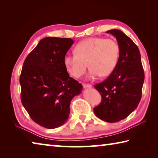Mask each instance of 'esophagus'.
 I'll return each instance as SVG.
<instances>
[{"label": "esophagus", "mask_w": 158, "mask_h": 158, "mask_svg": "<svg viewBox=\"0 0 158 158\" xmlns=\"http://www.w3.org/2000/svg\"><path fill=\"white\" fill-rule=\"evenodd\" d=\"M83 87L85 88V89H86V88H91L92 85L88 84H83Z\"/></svg>", "instance_id": "34e87169"}]
</instances>
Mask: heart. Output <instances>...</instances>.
<instances>
[{
	"label": "heart",
	"mask_w": 158,
	"mask_h": 158,
	"mask_svg": "<svg viewBox=\"0 0 158 158\" xmlns=\"http://www.w3.org/2000/svg\"><path fill=\"white\" fill-rule=\"evenodd\" d=\"M74 54H67L63 63L68 73L79 78L85 73L87 63L89 76L94 79L98 76L107 77L113 73L117 65L120 47L113 39L90 37L80 42L74 48Z\"/></svg>",
	"instance_id": "b5f03b06"
}]
</instances>
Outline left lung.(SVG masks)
Masks as SVG:
<instances>
[{"label":"left lung","instance_id":"1","mask_svg":"<svg viewBox=\"0 0 158 158\" xmlns=\"http://www.w3.org/2000/svg\"><path fill=\"white\" fill-rule=\"evenodd\" d=\"M116 37L120 47L117 65L108 78L95 85L102 102L94 108L96 116L104 121L116 123L135 110L141 98L144 72L137 45L121 31H106Z\"/></svg>","mask_w":158,"mask_h":158}]
</instances>
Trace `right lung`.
<instances>
[{"mask_svg":"<svg viewBox=\"0 0 158 158\" xmlns=\"http://www.w3.org/2000/svg\"><path fill=\"white\" fill-rule=\"evenodd\" d=\"M73 43L70 38L44 37L28 55L22 67L21 103L32 120L47 129L65 123L72 99L83 89L69 77L63 63Z\"/></svg>","mask_w":158,"mask_h":158,"instance_id":"1","label":"right lung"}]
</instances>
